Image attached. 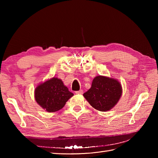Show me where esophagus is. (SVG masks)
I'll return each instance as SVG.
<instances>
[{"label": "esophagus", "instance_id": "1", "mask_svg": "<svg viewBox=\"0 0 158 158\" xmlns=\"http://www.w3.org/2000/svg\"><path fill=\"white\" fill-rule=\"evenodd\" d=\"M75 94H83V90L80 89L79 91H76V92H75Z\"/></svg>", "mask_w": 158, "mask_h": 158}]
</instances>
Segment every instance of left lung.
I'll list each match as a JSON object with an SVG mask.
<instances>
[{
    "label": "left lung",
    "mask_w": 158,
    "mask_h": 158,
    "mask_svg": "<svg viewBox=\"0 0 158 158\" xmlns=\"http://www.w3.org/2000/svg\"><path fill=\"white\" fill-rule=\"evenodd\" d=\"M122 90L121 84L117 80L98 76L94 78L92 87L83 95L94 109L107 111L120 99Z\"/></svg>",
    "instance_id": "left-lung-1"
}]
</instances>
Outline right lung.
<instances>
[{
  "mask_svg": "<svg viewBox=\"0 0 158 158\" xmlns=\"http://www.w3.org/2000/svg\"><path fill=\"white\" fill-rule=\"evenodd\" d=\"M73 95L63 81L55 77L38 85L35 89L36 102L49 113L61 109Z\"/></svg>",
  "mask_w": 158,
  "mask_h": 158,
  "instance_id": "1",
  "label": "right lung"
}]
</instances>
